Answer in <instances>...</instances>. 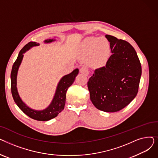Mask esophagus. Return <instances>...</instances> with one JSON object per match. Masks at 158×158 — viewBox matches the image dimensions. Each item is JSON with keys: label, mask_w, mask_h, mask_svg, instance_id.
I'll return each instance as SVG.
<instances>
[{"label": "esophagus", "mask_w": 158, "mask_h": 158, "mask_svg": "<svg viewBox=\"0 0 158 158\" xmlns=\"http://www.w3.org/2000/svg\"><path fill=\"white\" fill-rule=\"evenodd\" d=\"M80 72H81V73H83V74L86 75V76H88V73H89L88 69H87V67H86V66H82V67H81V69H80Z\"/></svg>", "instance_id": "obj_1"}]
</instances>
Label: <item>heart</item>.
Instances as JSON below:
<instances>
[{
	"label": "heart",
	"mask_w": 158,
	"mask_h": 158,
	"mask_svg": "<svg viewBox=\"0 0 158 158\" xmlns=\"http://www.w3.org/2000/svg\"><path fill=\"white\" fill-rule=\"evenodd\" d=\"M81 52L84 57L89 56V65L100 68L106 64L111 55V45L105 38H92L85 40L81 45Z\"/></svg>",
	"instance_id": "obj_1"
}]
</instances>
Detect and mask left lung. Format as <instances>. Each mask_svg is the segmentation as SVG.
I'll list each match as a JSON object with an SVG mask.
<instances>
[{
	"label": "left lung",
	"instance_id": "left-lung-1",
	"mask_svg": "<svg viewBox=\"0 0 158 158\" xmlns=\"http://www.w3.org/2000/svg\"><path fill=\"white\" fill-rule=\"evenodd\" d=\"M106 38L112 54L106 66L95 70L88 88L95 107L113 113L124 108L136 96L142 66L136 51L127 41L107 35Z\"/></svg>",
	"mask_w": 158,
	"mask_h": 158
}]
</instances>
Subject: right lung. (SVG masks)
<instances>
[{"label": "right lung", "mask_w": 158, "mask_h": 158, "mask_svg": "<svg viewBox=\"0 0 158 158\" xmlns=\"http://www.w3.org/2000/svg\"><path fill=\"white\" fill-rule=\"evenodd\" d=\"M53 39L45 40V43H51L54 41ZM40 44L36 42L28 43L25 45L20 51L19 56L15 61L11 73V89L13 98L15 103L19 108L30 118L38 121H48L57 117V114L61 113L64 107L66 101V94L68 88L73 84L79 73V69H75L70 73L63 76L57 85L56 93L53 100L46 109L41 111L34 110L31 109L22 101L19 96L16 88V77L19 66L21 64L23 57V53L34 46H38Z\"/></svg>", "instance_id": "1"}]
</instances>
